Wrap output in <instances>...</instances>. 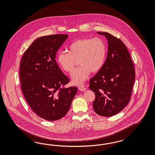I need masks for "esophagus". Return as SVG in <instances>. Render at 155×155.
<instances>
[{
	"mask_svg": "<svg viewBox=\"0 0 155 155\" xmlns=\"http://www.w3.org/2000/svg\"><path fill=\"white\" fill-rule=\"evenodd\" d=\"M78 89L80 90V91H84L85 90H86V88L84 86H80V87H78Z\"/></svg>",
	"mask_w": 155,
	"mask_h": 155,
	"instance_id": "esophagus-1",
	"label": "esophagus"
}]
</instances>
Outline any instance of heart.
Masks as SVG:
<instances>
[{"label": "heart", "mask_w": 155, "mask_h": 155, "mask_svg": "<svg viewBox=\"0 0 155 155\" xmlns=\"http://www.w3.org/2000/svg\"><path fill=\"white\" fill-rule=\"evenodd\" d=\"M106 55V47L98 38H84L71 42L68 53L59 52L57 61L63 71L71 73L74 70L77 61L80 66L74 71L71 78L76 85L82 84L87 79L90 71L98 72L103 66Z\"/></svg>", "instance_id": "obj_1"}]
</instances>
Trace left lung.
Returning <instances> with one entry per match:
<instances>
[{"instance_id": "8db88e82", "label": "left lung", "mask_w": 155, "mask_h": 155, "mask_svg": "<svg viewBox=\"0 0 155 155\" xmlns=\"http://www.w3.org/2000/svg\"><path fill=\"white\" fill-rule=\"evenodd\" d=\"M108 53L102 68L90 80L95 95L93 108L98 115L109 117L120 113L129 103L135 78L133 62L122 41L107 32Z\"/></svg>"}]
</instances>
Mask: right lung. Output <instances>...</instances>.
Masks as SVG:
<instances>
[{"label": "right lung", "mask_w": 155, "mask_h": 155, "mask_svg": "<svg viewBox=\"0 0 155 155\" xmlns=\"http://www.w3.org/2000/svg\"><path fill=\"white\" fill-rule=\"evenodd\" d=\"M68 37L58 34L38 38L24 53L20 62L24 96L35 113L49 121L64 117L77 93L75 86L63 87L69 79L55 60L57 52Z\"/></svg>", "instance_id": "add662e5"}]
</instances>
